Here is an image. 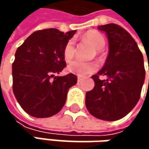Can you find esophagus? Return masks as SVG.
<instances>
[{
  "mask_svg": "<svg viewBox=\"0 0 149 149\" xmlns=\"http://www.w3.org/2000/svg\"><path fill=\"white\" fill-rule=\"evenodd\" d=\"M80 82H81V78H80V77H77V83L79 84Z\"/></svg>",
  "mask_w": 149,
  "mask_h": 149,
  "instance_id": "1",
  "label": "esophagus"
}]
</instances>
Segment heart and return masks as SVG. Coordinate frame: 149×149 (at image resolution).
<instances>
[{"label":"heart","mask_w":149,"mask_h":149,"mask_svg":"<svg viewBox=\"0 0 149 149\" xmlns=\"http://www.w3.org/2000/svg\"><path fill=\"white\" fill-rule=\"evenodd\" d=\"M81 41L83 43L88 44L91 45L93 49L96 50L97 53L104 49L106 41L104 37L96 31H90L86 33L82 38ZM76 54V48L72 41H69L64 48L63 57L66 63H71L75 58ZM97 70V65L96 63H80V62H73L68 67V71L73 74L77 75L81 77H84L88 75L95 72Z\"/></svg>","instance_id":"1"}]
</instances>
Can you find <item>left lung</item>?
<instances>
[{
  "mask_svg": "<svg viewBox=\"0 0 149 149\" xmlns=\"http://www.w3.org/2000/svg\"><path fill=\"white\" fill-rule=\"evenodd\" d=\"M98 29L107 34L109 54L104 67L91 77L95 86L86 92L85 105L93 116L116 121L128 115L140 99L145 80L143 56L132 36L122 26L110 23Z\"/></svg>",
  "mask_w": 149,
  "mask_h": 149,
  "instance_id": "obj_1",
  "label": "left lung"
}]
</instances>
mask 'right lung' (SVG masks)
<instances>
[{
  "instance_id": "add662e5",
  "label": "right lung",
  "mask_w": 149,
  "mask_h": 149,
  "mask_svg": "<svg viewBox=\"0 0 149 149\" xmlns=\"http://www.w3.org/2000/svg\"><path fill=\"white\" fill-rule=\"evenodd\" d=\"M75 33H65L56 28L39 30L18 47L12 65L13 91L28 115L50 117L65 104L67 92L77 78L72 73L55 75L66 66L63 52Z\"/></svg>"
}]
</instances>
